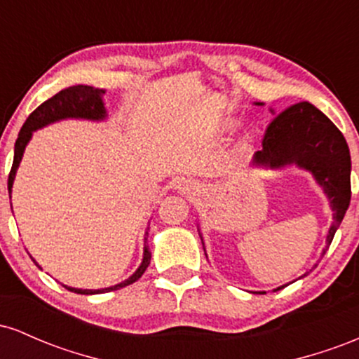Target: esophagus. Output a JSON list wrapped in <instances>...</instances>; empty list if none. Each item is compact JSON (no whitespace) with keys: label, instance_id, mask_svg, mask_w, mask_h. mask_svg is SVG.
I'll return each instance as SVG.
<instances>
[{"label":"esophagus","instance_id":"34e87169","mask_svg":"<svg viewBox=\"0 0 359 359\" xmlns=\"http://www.w3.org/2000/svg\"><path fill=\"white\" fill-rule=\"evenodd\" d=\"M199 187L201 185L194 182V180H185V182L180 185V192L187 194V196H196V194L199 192Z\"/></svg>","mask_w":359,"mask_h":359}]
</instances>
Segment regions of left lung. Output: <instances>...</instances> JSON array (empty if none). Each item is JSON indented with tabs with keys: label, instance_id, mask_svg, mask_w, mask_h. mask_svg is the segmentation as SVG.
<instances>
[{
	"label": "left lung",
	"instance_id": "8db88e82",
	"mask_svg": "<svg viewBox=\"0 0 359 359\" xmlns=\"http://www.w3.org/2000/svg\"><path fill=\"white\" fill-rule=\"evenodd\" d=\"M262 143L263 150L255 155L258 163L270 167L297 163L309 168L327 194L334 221L329 228L324 257L351 201V156L343 133L316 106L302 101L271 119Z\"/></svg>",
	"mask_w": 359,
	"mask_h": 359
}]
</instances>
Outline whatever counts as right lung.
Wrapping results in <instances>:
<instances>
[{"mask_svg": "<svg viewBox=\"0 0 359 359\" xmlns=\"http://www.w3.org/2000/svg\"><path fill=\"white\" fill-rule=\"evenodd\" d=\"M106 94V89L100 88H90V86H72V88L62 89L60 93H57L55 96H52L50 100L36 108L30 116L27 118L25 125L20 130L18 138H16L15 143V156H13V165H11L10 175H8V192H11V185H13V179L16 174V168L20 165V160L23 156V150L27 147L28 140L32 138V131L36 130V128L48 125V123L57 121V119L62 118H88V119H101L104 118L106 111L104 106H102L101 97ZM151 253L148 251V246L145 245V251H143V262L140 265V269L131 275L130 278L125 280L123 283H118V285L102 288V290H81V288H71L65 287L67 290L76 292V294H104V292L118 290V288H123L130 283L137 282V280L145 273V270L150 265Z\"/></svg>", "mask_w": 359, "mask_h": 359, "instance_id": "add662e5", "label": "right lung"}]
</instances>
